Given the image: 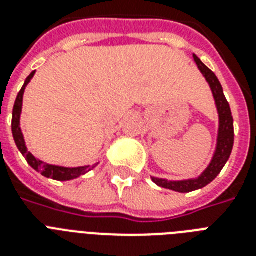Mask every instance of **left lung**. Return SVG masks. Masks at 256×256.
I'll return each mask as SVG.
<instances>
[{
	"mask_svg": "<svg viewBox=\"0 0 256 256\" xmlns=\"http://www.w3.org/2000/svg\"><path fill=\"white\" fill-rule=\"evenodd\" d=\"M194 61L198 65V69L208 82L211 88L212 96H214L215 104L218 108L219 114V132H218V142L215 148L214 156L208 168L203 171L200 176L196 179H187V180H168V179L152 178V182L158 186L168 188V190L178 191V192H190V191L199 190L202 187L207 186L208 183L212 182L218 174L224 168V164L228 160L234 146V120L231 114L230 104L227 102L226 96L223 94V88L220 82L212 72L199 60L194 54Z\"/></svg>",
	"mask_w": 256,
	"mask_h": 256,
	"instance_id": "obj_1",
	"label": "left lung"
}]
</instances>
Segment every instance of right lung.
<instances>
[{"label":"right lung","instance_id":"1","mask_svg":"<svg viewBox=\"0 0 256 256\" xmlns=\"http://www.w3.org/2000/svg\"><path fill=\"white\" fill-rule=\"evenodd\" d=\"M34 73H36V72H32L29 77L26 78V81L25 84H24V86H22L21 92H18L17 100H16V102H14L13 120H12V132H13L14 142H16V144H17L18 150L21 152L22 156H25V160H28V164H29L34 170L38 171V172H41L44 176H46V178L56 179V180H72V179L78 178V176L86 174L88 171L92 170V168H96V164H92V166H82V168H62V166L49 164H45V162H42V160H37L32 152H28V148H26L25 140H24L21 128H20V118H21V112H22L24 92H25V88L28 86L30 80L33 78Z\"/></svg>","mask_w":256,"mask_h":256}]
</instances>
